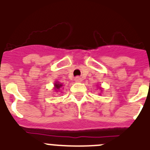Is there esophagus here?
<instances>
[{
  "label": "esophagus",
  "mask_w": 150,
  "mask_h": 150,
  "mask_svg": "<svg viewBox=\"0 0 150 150\" xmlns=\"http://www.w3.org/2000/svg\"><path fill=\"white\" fill-rule=\"evenodd\" d=\"M74 81L76 82V83H80V82H82V78L79 77V76H76V77L74 79Z\"/></svg>",
  "instance_id": "obj_1"
}]
</instances>
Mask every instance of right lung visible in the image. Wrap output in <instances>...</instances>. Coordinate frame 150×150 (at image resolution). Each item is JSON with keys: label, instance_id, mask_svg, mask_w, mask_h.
<instances>
[{"label": "right lung", "instance_id": "right-lung-1", "mask_svg": "<svg viewBox=\"0 0 150 150\" xmlns=\"http://www.w3.org/2000/svg\"><path fill=\"white\" fill-rule=\"evenodd\" d=\"M54 86H55V87H54V88H55V91H59L61 87H62V83H60L59 82H58V81L55 82V83H54Z\"/></svg>", "mask_w": 150, "mask_h": 150}]
</instances>
